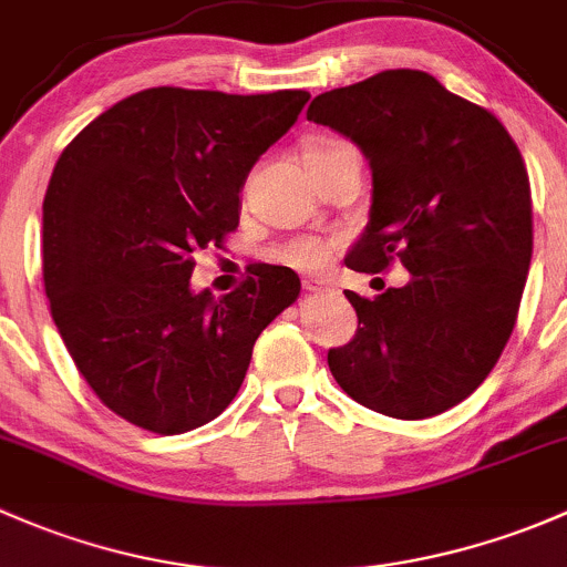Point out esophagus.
Here are the masks:
<instances>
[{"mask_svg":"<svg viewBox=\"0 0 567 567\" xmlns=\"http://www.w3.org/2000/svg\"><path fill=\"white\" fill-rule=\"evenodd\" d=\"M302 289L313 291V295H322V291H336L330 284L319 281V278H308V281H302Z\"/></svg>","mask_w":567,"mask_h":567,"instance_id":"esophagus-1","label":"esophagus"}]
</instances>
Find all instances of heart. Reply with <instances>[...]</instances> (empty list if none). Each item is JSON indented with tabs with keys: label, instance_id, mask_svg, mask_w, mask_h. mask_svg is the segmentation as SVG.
Listing matches in <instances>:
<instances>
[{
	"label": "heart",
	"instance_id": "obj_1",
	"mask_svg": "<svg viewBox=\"0 0 567 567\" xmlns=\"http://www.w3.org/2000/svg\"><path fill=\"white\" fill-rule=\"evenodd\" d=\"M338 144L343 142H338V138H322V142H317L313 147H308L306 155L324 153V150L338 147ZM332 248H336V243L324 240V237H297V240L284 243L281 248L276 250V256L284 265L297 267V270H319V267L327 265Z\"/></svg>",
	"mask_w": 567,
	"mask_h": 567
}]
</instances>
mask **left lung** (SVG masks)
<instances>
[{
    "label": "left lung",
    "mask_w": 567,
    "mask_h": 567,
    "mask_svg": "<svg viewBox=\"0 0 567 567\" xmlns=\"http://www.w3.org/2000/svg\"><path fill=\"white\" fill-rule=\"evenodd\" d=\"M308 120L371 163V220L347 265L384 272L401 261L412 272L384 295L347 291L358 332L327 365L373 412L434 417L481 388L516 327L533 259L524 157L492 111L423 70L324 92Z\"/></svg>",
    "instance_id": "8db88e82"
}]
</instances>
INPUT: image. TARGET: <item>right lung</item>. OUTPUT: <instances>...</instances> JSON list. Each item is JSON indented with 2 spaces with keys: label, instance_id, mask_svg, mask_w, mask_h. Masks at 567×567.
I'll return each mask as SVG.
<instances>
[{
  "label": "right lung",
  "instance_id": "right-lung-1",
  "mask_svg": "<svg viewBox=\"0 0 567 567\" xmlns=\"http://www.w3.org/2000/svg\"><path fill=\"white\" fill-rule=\"evenodd\" d=\"M306 90L226 95L153 86L92 120L43 198V284L75 369L153 434H185L235 401L256 338L300 295L281 265H250L215 300L194 256L240 224V188L295 125Z\"/></svg>",
  "mask_w": 567,
  "mask_h": 567
}]
</instances>
